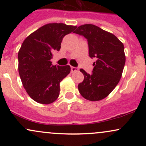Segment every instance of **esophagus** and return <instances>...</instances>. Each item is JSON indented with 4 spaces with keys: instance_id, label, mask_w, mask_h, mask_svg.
Wrapping results in <instances>:
<instances>
[{
    "instance_id": "esophagus-1",
    "label": "esophagus",
    "mask_w": 146,
    "mask_h": 146,
    "mask_svg": "<svg viewBox=\"0 0 146 146\" xmlns=\"http://www.w3.org/2000/svg\"><path fill=\"white\" fill-rule=\"evenodd\" d=\"M71 72L72 73H75V72H77L78 71V68H77V67H74V66H71Z\"/></svg>"
}]
</instances>
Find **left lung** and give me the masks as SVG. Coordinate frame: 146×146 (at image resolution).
Segmentation results:
<instances>
[{
  "instance_id": "1",
  "label": "left lung",
  "mask_w": 146,
  "mask_h": 146,
  "mask_svg": "<svg viewBox=\"0 0 146 146\" xmlns=\"http://www.w3.org/2000/svg\"><path fill=\"white\" fill-rule=\"evenodd\" d=\"M73 33L86 38L89 56L97 59L91 74L80 70L84 79L78 84V90L86 100L100 101L113 91L121 78L125 62L124 46L113 33L94 25H81Z\"/></svg>"
}]
</instances>
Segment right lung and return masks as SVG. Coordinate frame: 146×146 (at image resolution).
Masks as SVG:
<instances>
[{
    "label": "right lung",
    "mask_w": 146,
    "mask_h": 146,
    "mask_svg": "<svg viewBox=\"0 0 146 146\" xmlns=\"http://www.w3.org/2000/svg\"><path fill=\"white\" fill-rule=\"evenodd\" d=\"M76 26L48 23L27 37L18 51V72L30 98L42 104H49L60 95V83L71 71L69 65H52L53 52L60 51L66 35Z\"/></svg>",
    "instance_id": "obj_1"
}]
</instances>
